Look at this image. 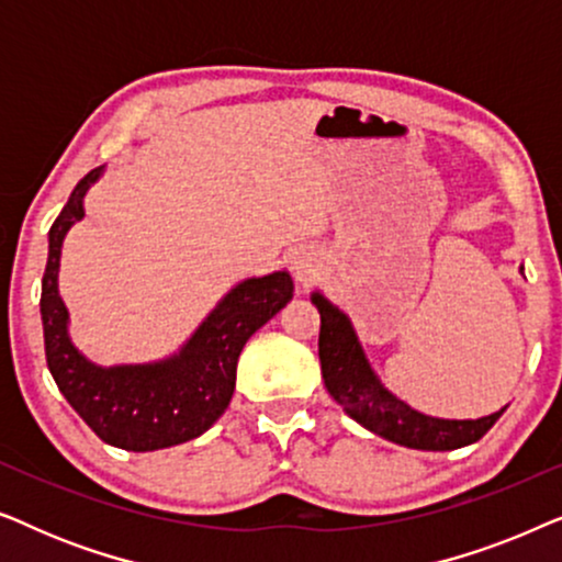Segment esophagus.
Here are the masks:
<instances>
[{
	"label": "esophagus",
	"mask_w": 562,
	"mask_h": 562,
	"mask_svg": "<svg viewBox=\"0 0 562 562\" xmlns=\"http://www.w3.org/2000/svg\"><path fill=\"white\" fill-rule=\"evenodd\" d=\"M291 273H294L296 283L302 289L310 286V283H314L319 279V271H322V258L317 250L312 248H299L291 252Z\"/></svg>",
	"instance_id": "obj_1"
}]
</instances>
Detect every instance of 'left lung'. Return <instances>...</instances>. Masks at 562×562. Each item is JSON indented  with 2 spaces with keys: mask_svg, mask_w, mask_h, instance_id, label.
<instances>
[{
  "mask_svg": "<svg viewBox=\"0 0 562 562\" xmlns=\"http://www.w3.org/2000/svg\"><path fill=\"white\" fill-rule=\"evenodd\" d=\"M525 271V268H521ZM312 304L319 310V363L329 396L345 414L371 429L383 440L412 450H458L479 442L504 409L481 419H440L422 414L383 386L379 373L368 363L363 345L348 314L335 306L322 291H314Z\"/></svg>",
  "mask_w": 562,
  "mask_h": 562,
  "instance_id": "obj_1",
  "label": "left lung"
}]
</instances>
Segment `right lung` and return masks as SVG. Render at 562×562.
<instances>
[{
  "mask_svg": "<svg viewBox=\"0 0 562 562\" xmlns=\"http://www.w3.org/2000/svg\"><path fill=\"white\" fill-rule=\"evenodd\" d=\"M102 173L104 166H99L76 183L48 233L41 294L45 358L60 394L106 445L133 452L173 448L204 435L225 414L245 342L291 302L294 281L289 271L240 281L181 350L164 360L110 368L91 363L68 335L58 271L66 233L83 220V196Z\"/></svg>",
  "mask_w": 562,
  "mask_h": 562,
  "instance_id": "1",
  "label": "right lung"
}]
</instances>
